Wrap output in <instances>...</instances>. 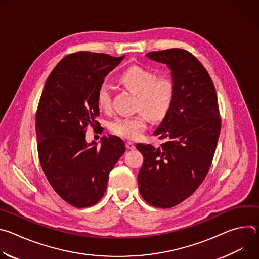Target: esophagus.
Listing matches in <instances>:
<instances>
[{
	"mask_svg": "<svg viewBox=\"0 0 259 259\" xmlns=\"http://www.w3.org/2000/svg\"><path fill=\"white\" fill-rule=\"evenodd\" d=\"M126 147L128 150H135V144L132 141H127L126 142Z\"/></svg>",
	"mask_w": 259,
	"mask_h": 259,
	"instance_id": "34e87169",
	"label": "esophagus"
}]
</instances>
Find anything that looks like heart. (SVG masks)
<instances>
[{"label":"heart","instance_id":"obj_1","mask_svg":"<svg viewBox=\"0 0 259 259\" xmlns=\"http://www.w3.org/2000/svg\"><path fill=\"white\" fill-rule=\"evenodd\" d=\"M120 82L136 94V108L133 116L119 117L108 124L109 131L125 139H138L147 128L150 117L159 121L166 117L172 105L174 85L167 76H156L149 69L133 65L120 76ZM97 104L106 110L112 104V90L103 83L97 91Z\"/></svg>","mask_w":259,"mask_h":259}]
</instances>
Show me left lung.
<instances>
[{
	"instance_id": "1",
	"label": "left lung",
	"mask_w": 259,
	"mask_h": 259,
	"mask_svg": "<svg viewBox=\"0 0 259 259\" xmlns=\"http://www.w3.org/2000/svg\"><path fill=\"white\" fill-rule=\"evenodd\" d=\"M146 57L171 69L174 96L154 132L165 142L136 144L144 158L138 188L150 205L171 208L192 196L210 169L220 134L219 108L209 73L192 53L173 48Z\"/></svg>"
}]
</instances>
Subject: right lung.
<instances>
[{"label": "right lung", "mask_w": 259, "mask_h": 259, "mask_svg": "<svg viewBox=\"0 0 259 259\" xmlns=\"http://www.w3.org/2000/svg\"><path fill=\"white\" fill-rule=\"evenodd\" d=\"M80 51L66 55L49 75L35 115L42 169L53 190L77 208L96 204L106 191L108 174L125 153L124 141L102 136L100 147L86 142V128L99 116L97 91L124 59Z\"/></svg>", "instance_id": "obj_1"}]
</instances>
